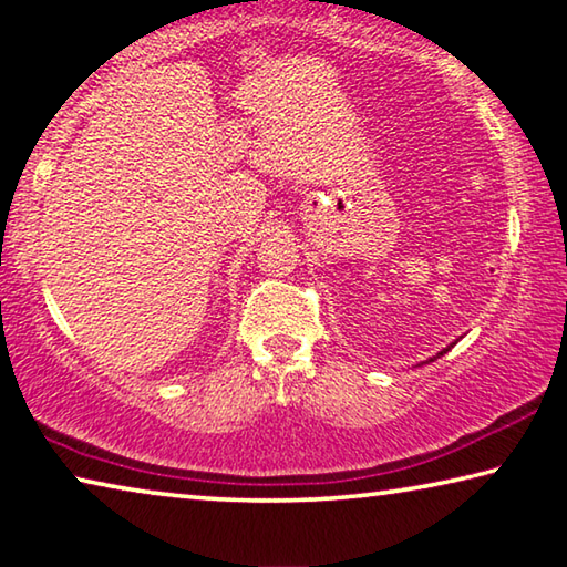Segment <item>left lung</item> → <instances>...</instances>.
I'll return each instance as SVG.
<instances>
[{"instance_id":"left-lung-1","label":"left lung","mask_w":567,"mask_h":567,"mask_svg":"<svg viewBox=\"0 0 567 567\" xmlns=\"http://www.w3.org/2000/svg\"><path fill=\"white\" fill-rule=\"evenodd\" d=\"M453 344H455V342H453ZM453 344H450V348H453ZM450 348H445V350H440V352L435 354V358H430V362H433V360H437V358H443V354H445V352H447Z\"/></svg>"}]
</instances>
